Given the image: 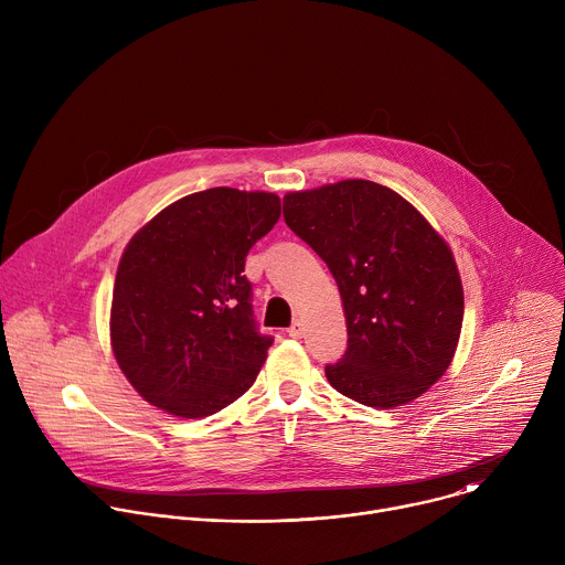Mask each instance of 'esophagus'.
<instances>
[{"label":"esophagus","instance_id":"esophagus-1","mask_svg":"<svg viewBox=\"0 0 565 565\" xmlns=\"http://www.w3.org/2000/svg\"><path fill=\"white\" fill-rule=\"evenodd\" d=\"M288 335L295 338V340H299L303 335V324H301V321H295V324L288 329Z\"/></svg>","mask_w":565,"mask_h":565}]
</instances>
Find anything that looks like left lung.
<instances>
[{"instance_id":"left-lung-1","label":"left lung","mask_w":565,"mask_h":565,"mask_svg":"<svg viewBox=\"0 0 565 565\" xmlns=\"http://www.w3.org/2000/svg\"><path fill=\"white\" fill-rule=\"evenodd\" d=\"M284 218L340 288L349 349L327 366L331 386L373 409L420 397L449 369L462 329L447 241L407 199L362 179L288 192Z\"/></svg>"}]
</instances>
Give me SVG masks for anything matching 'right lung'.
I'll use <instances>...</instances> for the list:
<instances>
[{"instance_id": "obj_1", "label": "right lung", "mask_w": 565, "mask_h": 565, "mask_svg": "<svg viewBox=\"0 0 565 565\" xmlns=\"http://www.w3.org/2000/svg\"><path fill=\"white\" fill-rule=\"evenodd\" d=\"M279 216L273 192L212 188L174 201L129 238L109 338L149 405L194 420L253 386L273 338L255 327L244 268Z\"/></svg>"}]
</instances>
